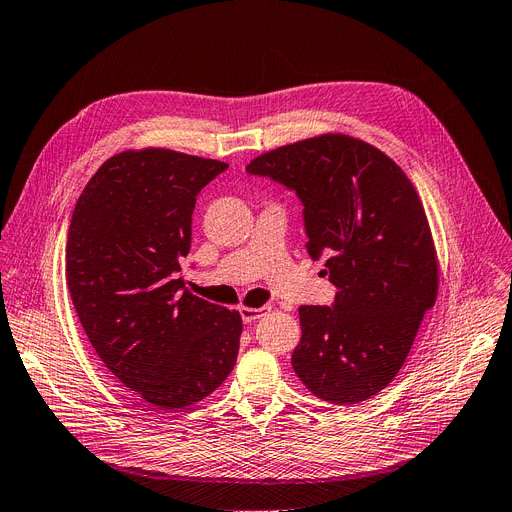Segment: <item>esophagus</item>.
<instances>
[{
  "label": "esophagus",
  "mask_w": 512,
  "mask_h": 512,
  "mask_svg": "<svg viewBox=\"0 0 512 512\" xmlns=\"http://www.w3.org/2000/svg\"><path fill=\"white\" fill-rule=\"evenodd\" d=\"M271 310V306H260V308H250V306H241L239 308V314H241V321L243 323H254V321H258L260 316H264L266 312Z\"/></svg>",
  "instance_id": "1"
}]
</instances>
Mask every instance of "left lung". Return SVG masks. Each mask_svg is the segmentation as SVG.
<instances>
[{
	"label": "left lung",
	"mask_w": 512,
	"mask_h": 512,
	"mask_svg": "<svg viewBox=\"0 0 512 512\" xmlns=\"http://www.w3.org/2000/svg\"><path fill=\"white\" fill-rule=\"evenodd\" d=\"M246 170L296 191L306 250L325 260L331 306H300L291 354L316 398L358 404L392 383L437 298V256L419 193L381 150L321 135L254 158Z\"/></svg>",
	"instance_id": "8db88e82"
}]
</instances>
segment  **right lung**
<instances>
[{"mask_svg":"<svg viewBox=\"0 0 512 512\" xmlns=\"http://www.w3.org/2000/svg\"><path fill=\"white\" fill-rule=\"evenodd\" d=\"M229 166L148 148L106 160L85 185L66 241L72 304L114 377L158 410L210 396L235 367L237 310L183 289L198 193Z\"/></svg>","mask_w":512,"mask_h":512,"instance_id":"right-lung-1","label":"right lung"}]
</instances>
